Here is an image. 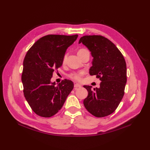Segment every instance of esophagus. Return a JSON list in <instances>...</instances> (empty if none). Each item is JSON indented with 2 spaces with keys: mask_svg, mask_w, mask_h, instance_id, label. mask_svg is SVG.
<instances>
[{
  "mask_svg": "<svg viewBox=\"0 0 150 150\" xmlns=\"http://www.w3.org/2000/svg\"><path fill=\"white\" fill-rule=\"evenodd\" d=\"M82 86L81 84H74V88L75 89H77V88H81Z\"/></svg>",
  "mask_w": 150,
  "mask_h": 150,
  "instance_id": "obj_1",
  "label": "esophagus"
}]
</instances>
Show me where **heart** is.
Returning <instances> with one entry per match:
<instances>
[{
  "label": "heart",
  "instance_id": "b5f03b06",
  "mask_svg": "<svg viewBox=\"0 0 150 150\" xmlns=\"http://www.w3.org/2000/svg\"><path fill=\"white\" fill-rule=\"evenodd\" d=\"M86 52H87V50H85V49L79 50L78 52H77L78 55L79 56L80 55H81V54H82ZM66 58H67V54H66V55L64 56V57H63V60H62L63 63L65 62ZM84 75V71H80L71 73L69 75V78H71V79H73V80H75V81H81L82 76H83Z\"/></svg>",
  "mask_w": 150,
  "mask_h": 150
}]
</instances>
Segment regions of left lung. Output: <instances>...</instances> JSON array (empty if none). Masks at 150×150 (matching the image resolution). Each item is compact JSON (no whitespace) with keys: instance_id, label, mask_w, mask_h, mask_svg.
Here are the masks:
<instances>
[{"instance_id":"left-lung-1","label":"left lung","mask_w":150,"mask_h":150,"mask_svg":"<svg viewBox=\"0 0 150 150\" xmlns=\"http://www.w3.org/2000/svg\"><path fill=\"white\" fill-rule=\"evenodd\" d=\"M79 43H82L93 57L90 75H96L101 81L99 88L88 90L84 105L89 112L96 117H104L113 113L124 95L127 81L126 63L122 54L107 38L101 35H85Z\"/></svg>"}]
</instances>
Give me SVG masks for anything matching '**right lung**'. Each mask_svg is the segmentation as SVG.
<instances>
[{
	"instance_id": "right-lung-1",
	"label": "right lung",
	"mask_w": 150,
	"mask_h": 150,
	"mask_svg": "<svg viewBox=\"0 0 150 150\" xmlns=\"http://www.w3.org/2000/svg\"><path fill=\"white\" fill-rule=\"evenodd\" d=\"M78 35H47L28 51L23 61L21 80L28 103L37 115L51 117L61 109L73 88V82L62 80L55 86L51 79L62 64L68 47Z\"/></svg>"
}]
</instances>
